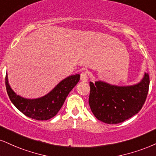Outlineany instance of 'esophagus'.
<instances>
[{
	"instance_id": "obj_1",
	"label": "esophagus",
	"mask_w": 156,
	"mask_h": 156,
	"mask_svg": "<svg viewBox=\"0 0 156 156\" xmlns=\"http://www.w3.org/2000/svg\"><path fill=\"white\" fill-rule=\"evenodd\" d=\"M80 80L82 82H87L88 77H87V73L86 72H82L81 73V76H80Z\"/></svg>"
}]
</instances>
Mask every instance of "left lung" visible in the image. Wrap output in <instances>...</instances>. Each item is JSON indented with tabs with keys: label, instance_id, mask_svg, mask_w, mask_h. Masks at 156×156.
<instances>
[{
	"label": "left lung",
	"instance_id": "1",
	"mask_svg": "<svg viewBox=\"0 0 156 156\" xmlns=\"http://www.w3.org/2000/svg\"><path fill=\"white\" fill-rule=\"evenodd\" d=\"M150 78L145 73L133 85L119 86L103 81L90 82L89 105L94 116L105 124L124 122L141 110L148 93Z\"/></svg>",
	"mask_w": 156,
	"mask_h": 156
}]
</instances>
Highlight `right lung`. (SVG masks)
<instances>
[{"label":"right lung","mask_w":156,"mask_h":156,"mask_svg":"<svg viewBox=\"0 0 156 156\" xmlns=\"http://www.w3.org/2000/svg\"><path fill=\"white\" fill-rule=\"evenodd\" d=\"M80 75L76 74L63 79L55 87L43 97L28 99L17 95L11 89L8 75H5V87L11 101L25 116L40 121L48 120L58 112L71 90L80 81Z\"/></svg>","instance_id":"1"}]
</instances>
